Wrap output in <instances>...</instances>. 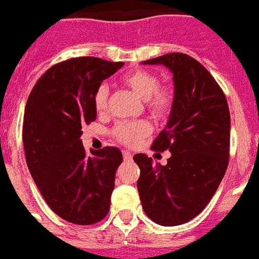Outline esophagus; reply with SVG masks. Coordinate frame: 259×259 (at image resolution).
Segmentation results:
<instances>
[{
  "mask_svg": "<svg viewBox=\"0 0 259 259\" xmlns=\"http://www.w3.org/2000/svg\"><path fill=\"white\" fill-rule=\"evenodd\" d=\"M122 158H124V161H131L132 154L130 152H127V150H124V152H122Z\"/></svg>",
  "mask_w": 259,
  "mask_h": 259,
  "instance_id": "1",
  "label": "esophagus"
}]
</instances>
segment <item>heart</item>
<instances>
[{
	"instance_id": "obj_1",
	"label": "heart",
	"mask_w": 259,
	"mask_h": 259,
	"mask_svg": "<svg viewBox=\"0 0 259 259\" xmlns=\"http://www.w3.org/2000/svg\"><path fill=\"white\" fill-rule=\"evenodd\" d=\"M122 84L131 90L135 95L146 102L149 111L154 117H164L168 114L172 106L174 94L169 87L158 85L157 75L146 70H135L122 77ZM109 90L101 85L95 92L94 103L99 113L107 109ZM152 132V125L148 121H121L113 128V137L118 142L127 146H135Z\"/></svg>"
}]
</instances>
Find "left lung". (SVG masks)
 <instances>
[{
    "label": "left lung",
    "mask_w": 259,
    "mask_h": 259,
    "mask_svg": "<svg viewBox=\"0 0 259 259\" xmlns=\"http://www.w3.org/2000/svg\"><path fill=\"white\" fill-rule=\"evenodd\" d=\"M172 73L174 101L168 121L153 149L169 150L165 165L143 153L138 192L143 211L158 225L193 220L212 199L228 168L230 114L224 92L204 66L189 55L167 54L142 62Z\"/></svg>",
    "instance_id": "1"
}]
</instances>
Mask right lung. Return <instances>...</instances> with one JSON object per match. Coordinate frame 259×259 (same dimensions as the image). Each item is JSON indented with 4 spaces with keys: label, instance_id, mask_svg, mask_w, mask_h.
<instances>
[{
    "label": "right lung",
    "instance_id": "1",
    "mask_svg": "<svg viewBox=\"0 0 259 259\" xmlns=\"http://www.w3.org/2000/svg\"><path fill=\"white\" fill-rule=\"evenodd\" d=\"M122 62L84 56L52 66L31 90L23 117L26 163L55 214L77 225L102 221L110 208L122 154L107 146L87 152L81 128L96 120L94 96Z\"/></svg>",
    "mask_w": 259,
    "mask_h": 259
}]
</instances>
